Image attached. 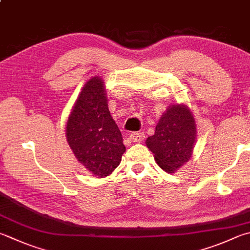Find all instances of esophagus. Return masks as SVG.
<instances>
[{
    "mask_svg": "<svg viewBox=\"0 0 250 250\" xmlns=\"http://www.w3.org/2000/svg\"><path fill=\"white\" fill-rule=\"evenodd\" d=\"M145 134L141 133V131H135V133H131L129 138L130 140H133L134 143H140V141H143L145 139Z\"/></svg>",
    "mask_w": 250,
    "mask_h": 250,
    "instance_id": "esophagus-1",
    "label": "esophagus"
}]
</instances>
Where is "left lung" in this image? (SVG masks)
Returning a JSON list of instances; mask_svg holds the SVG:
<instances>
[{"label": "left lung", "instance_id": "8db88e82", "mask_svg": "<svg viewBox=\"0 0 250 250\" xmlns=\"http://www.w3.org/2000/svg\"><path fill=\"white\" fill-rule=\"evenodd\" d=\"M196 140V124L189 109L172 105L162 115L155 133L147 139V147L154 153L159 167L167 173L190 159Z\"/></svg>", "mask_w": 250, "mask_h": 250}]
</instances>
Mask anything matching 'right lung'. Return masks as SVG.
<instances>
[{"label": "right lung", "instance_id": "1", "mask_svg": "<svg viewBox=\"0 0 250 250\" xmlns=\"http://www.w3.org/2000/svg\"><path fill=\"white\" fill-rule=\"evenodd\" d=\"M66 137L78 161L93 175L105 177L119 167L125 146L99 77L83 88L67 121Z\"/></svg>", "mask_w": 250, "mask_h": 250}]
</instances>
